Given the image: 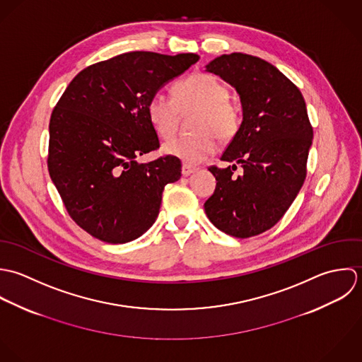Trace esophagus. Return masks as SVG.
<instances>
[{"instance_id":"1","label":"esophagus","mask_w":362,"mask_h":362,"mask_svg":"<svg viewBox=\"0 0 362 362\" xmlns=\"http://www.w3.org/2000/svg\"><path fill=\"white\" fill-rule=\"evenodd\" d=\"M196 170H197V168H196V166H192V165H189V163H183V166H182V173H183V176H189V175L194 173Z\"/></svg>"}]
</instances>
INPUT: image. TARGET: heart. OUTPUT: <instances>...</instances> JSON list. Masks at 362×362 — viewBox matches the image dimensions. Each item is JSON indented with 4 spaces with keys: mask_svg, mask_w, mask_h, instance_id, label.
Returning <instances> with one entry per match:
<instances>
[{
    "mask_svg": "<svg viewBox=\"0 0 362 362\" xmlns=\"http://www.w3.org/2000/svg\"><path fill=\"white\" fill-rule=\"evenodd\" d=\"M199 109L190 136L163 144V151L189 163H199L217 152L219 140H232L240 129V109L229 99V88L211 74L199 73L177 82L173 98L155 93L146 103V116L160 139L173 136L179 110Z\"/></svg>",
    "mask_w": 362,
    "mask_h": 362,
    "instance_id": "1",
    "label": "heart"
}]
</instances>
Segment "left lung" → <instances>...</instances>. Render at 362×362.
<instances>
[{
    "label": "left lung",
    "mask_w": 362,
    "mask_h": 362,
    "mask_svg": "<svg viewBox=\"0 0 362 362\" xmlns=\"http://www.w3.org/2000/svg\"><path fill=\"white\" fill-rule=\"evenodd\" d=\"M207 71L236 89L243 120L221 156L233 165L209 168L217 187L204 210L219 230L256 236L283 218L305 182L313 139L306 105L296 85L259 57L222 54ZM235 163L244 168L239 177L233 175Z\"/></svg>",
    "instance_id": "8db88e82"
}]
</instances>
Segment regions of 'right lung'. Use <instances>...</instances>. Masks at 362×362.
Masks as SVG:
<instances>
[{
    "instance_id": "obj_1",
    "label": "right lung",
    "mask_w": 362,
    "mask_h": 362,
    "mask_svg": "<svg viewBox=\"0 0 362 362\" xmlns=\"http://www.w3.org/2000/svg\"><path fill=\"white\" fill-rule=\"evenodd\" d=\"M199 56L130 52L76 74L49 124L47 168L75 223L106 243H126L159 214L162 192L182 176L172 155L139 163L159 148L146 103Z\"/></svg>"
}]
</instances>
